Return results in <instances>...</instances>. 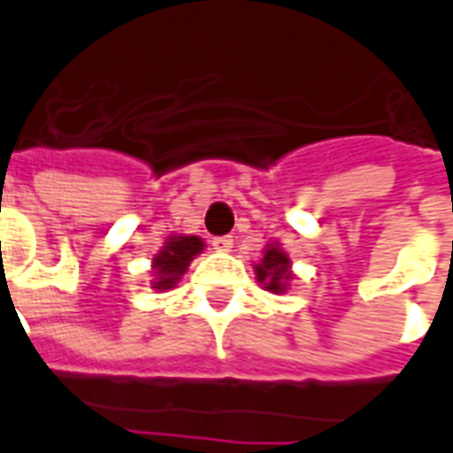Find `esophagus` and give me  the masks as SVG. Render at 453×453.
I'll return each mask as SVG.
<instances>
[{"instance_id":"34e87169","label":"esophagus","mask_w":453,"mask_h":453,"mask_svg":"<svg viewBox=\"0 0 453 453\" xmlns=\"http://www.w3.org/2000/svg\"><path fill=\"white\" fill-rule=\"evenodd\" d=\"M211 247H213L216 252H230V250H233V240H230V237H213V240H211Z\"/></svg>"}]
</instances>
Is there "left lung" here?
Returning <instances> with one entry per match:
<instances>
[{"instance_id": "8db88e82", "label": "left lung", "mask_w": 453, "mask_h": 453, "mask_svg": "<svg viewBox=\"0 0 453 453\" xmlns=\"http://www.w3.org/2000/svg\"><path fill=\"white\" fill-rule=\"evenodd\" d=\"M254 276L271 293L283 295L290 290L293 280V261L280 242H269L261 250V259L254 264Z\"/></svg>"}]
</instances>
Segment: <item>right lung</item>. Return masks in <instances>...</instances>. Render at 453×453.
I'll return each instance as SVG.
<instances>
[{"mask_svg":"<svg viewBox=\"0 0 453 453\" xmlns=\"http://www.w3.org/2000/svg\"><path fill=\"white\" fill-rule=\"evenodd\" d=\"M203 247L206 242L196 235L177 233V235L165 237L158 254H153V261H150V276H153L150 288L158 293L175 288L189 269V264L203 252Z\"/></svg>","mask_w":453,"mask_h":453,"instance_id":"obj_1","label":"right lung"}]
</instances>
